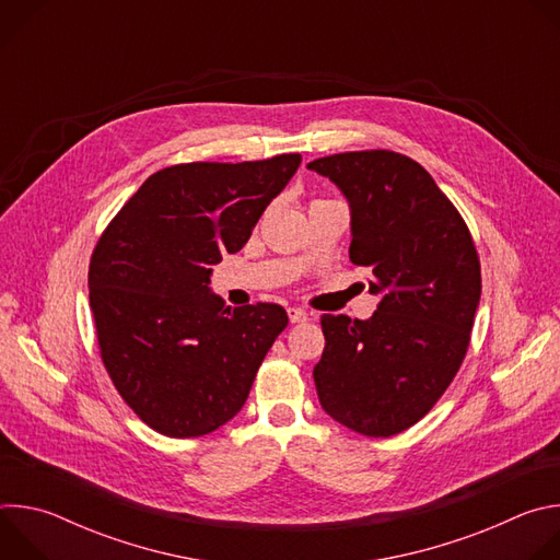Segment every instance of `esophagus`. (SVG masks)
Listing matches in <instances>:
<instances>
[{
  "label": "esophagus",
  "mask_w": 560,
  "mask_h": 560,
  "mask_svg": "<svg viewBox=\"0 0 560 560\" xmlns=\"http://www.w3.org/2000/svg\"><path fill=\"white\" fill-rule=\"evenodd\" d=\"M288 316H290L292 324H305L307 318H310V314L305 310H301V307H288Z\"/></svg>",
  "instance_id": "obj_1"
}]
</instances>
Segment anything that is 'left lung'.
<instances>
[{
    "mask_svg": "<svg viewBox=\"0 0 560 560\" xmlns=\"http://www.w3.org/2000/svg\"><path fill=\"white\" fill-rule=\"evenodd\" d=\"M350 206V259L372 272L376 312L324 314L314 365L318 404L365 436L423 419L467 352L481 301V264L452 201L415 159L389 150L314 159Z\"/></svg>",
    "mask_w": 560,
    "mask_h": 560,
    "instance_id": "8db88e82",
    "label": "left lung"
}]
</instances>
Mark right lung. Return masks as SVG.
Masks as SVG:
<instances>
[{
    "instance_id": "1",
    "label": "right lung",
    "mask_w": 560,
    "mask_h": 560,
    "mask_svg": "<svg viewBox=\"0 0 560 560\" xmlns=\"http://www.w3.org/2000/svg\"><path fill=\"white\" fill-rule=\"evenodd\" d=\"M301 154L179 164L150 175L102 234L89 288L104 365L135 415L173 439L214 432L244 408L275 339L277 303L228 307L212 266L238 253Z\"/></svg>"
}]
</instances>
